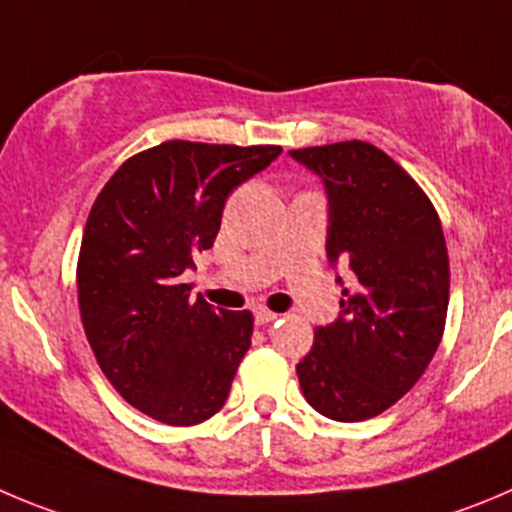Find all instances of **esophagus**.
I'll return each mask as SVG.
<instances>
[{"label": "esophagus", "instance_id": "34e87169", "mask_svg": "<svg viewBox=\"0 0 512 512\" xmlns=\"http://www.w3.org/2000/svg\"><path fill=\"white\" fill-rule=\"evenodd\" d=\"M280 315L278 313H272V310H267V308H257L255 310V321L260 323V326H267V323H275L278 321Z\"/></svg>", "mask_w": 512, "mask_h": 512}]
</instances>
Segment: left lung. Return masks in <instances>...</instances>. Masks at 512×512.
I'll return each instance as SVG.
<instances>
[{
  "instance_id": "obj_1",
  "label": "left lung",
  "mask_w": 512,
  "mask_h": 512,
  "mask_svg": "<svg viewBox=\"0 0 512 512\" xmlns=\"http://www.w3.org/2000/svg\"><path fill=\"white\" fill-rule=\"evenodd\" d=\"M321 174L331 204L328 257L348 262L356 288L343 315L315 331L295 366L315 412L336 422L379 417L432 361L450 305L442 222L422 186L366 141L290 151Z\"/></svg>"
}]
</instances>
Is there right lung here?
<instances>
[{
    "label": "right lung",
    "instance_id": "1",
    "mask_svg": "<svg viewBox=\"0 0 512 512\" xmlns=\"http://www.w3.org/2000/svg\"><path fill=\"white\" fill-rule=\"evenodd\" d=\"M280 151L164 141L123 161L90 207L80 321L105 379L156 422L202 424L227 401L255 318L191 298L181 275L217 240L229 191Z\"/></svg>",
    "mask_w": 512,
    "mask_h": 512
}]
</instances>
